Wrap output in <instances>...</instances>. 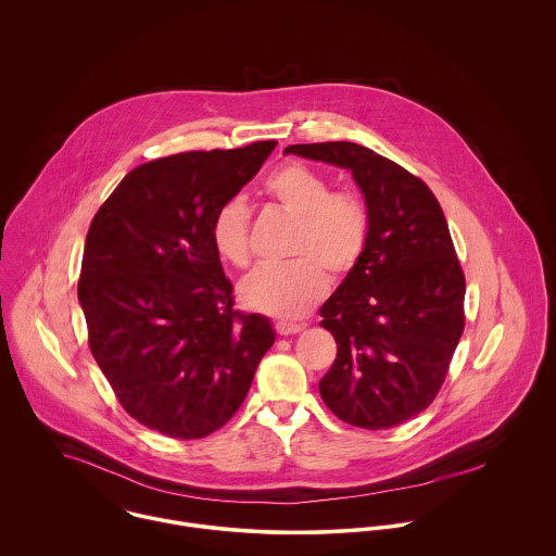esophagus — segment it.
<instances>
[{"label":"esophagus","mask_w":556,"mask_h":556,"mask_svg":"<svg viewBox=\"0 0 556 556\" xmlns=\"http://www.w3.org/2000/svg\"><path fill=\"white\" fill-rule=\"evenodd\" d=\"M304 329V325H298V323H289V320H278L276 323V331L280 336H293V333H300Z\"/></svg>","instance_id":"34e87169"}]
</instances>
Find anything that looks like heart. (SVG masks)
<instances>
[{"label": "heart", "mask_w": 556, "mask_h": 556, "mask_svg": "<svg viewBox=\"0 0 556 556\" xmlns=\"http://www.w3.org/2000/svg\"><path fill=\"white\" fill-rule=\"evenodd\" d=\"M267 194L300 218L287 265H261L239 282V302L269 317H304L333 280L346 276L364 254L368 212L349 192H331V184L304 164L278 168L265 184ZM250 210L241 194L223 201L212 218L210 236L220 258L231 265L248 261ZM326 270L323 273L321 269Z\"/></svg>", "instance_id": "heart-1"}]
</instances>
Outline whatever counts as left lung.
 <instances>
[{"mask_svg":"<svg viewBox=\"0 0 556 556\" xmlns=\"http://www.w3.org/2000/svg\"><path fill=\"white\" fill-rule=\"evenodd\" d=\"M285 154L351 170L368 212L362 258L320 306L338 344L320 397L351 426H397L439 394L465 329V276L443 210L421 179L364 146Z\"/></svg>","mask_w":556,"mask_h":556,"instance_id":"1","label":"left lung"}]
</instances>
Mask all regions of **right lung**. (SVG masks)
Returning a JSON list of instances; mask_svg holds the SVG:
<instances>
[{"mask_svg":"<svg viewBox=\"0 0 556 556\" xmlns=\"http://www.w3.org/2000/svg\"><path fill=\"white\" fill-rule=\"evenodd\" d=\"M276 148L186 152L132 168L91 220L79 304L89 349L122 406L173 439L225 426L276 340L233 311L210 227Z\"/></svg>","mask_w":556,"mask_h":556,"instance_id":"right-lung-1","label":"right lung"}]
</instances>
